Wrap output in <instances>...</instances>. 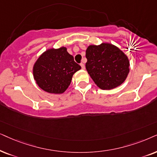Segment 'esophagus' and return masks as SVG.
Listing matches in <instances>:
<instances>
[{"label": "esophagus", "instance_id": "esophagus-1", "mask_svg": "<svg viewBox=\"0 0 157 157\" xmlns=\"http://www.w3.org/2000/svg\"><path fill=\"white\" fill-rule=\"evenodd\" d=\"M80 66H81V67H82V70H85V66L84 64L81 63V64H80Z\"/></svg>", "mask_w": 157, "mask_h": 157}]
</instances>
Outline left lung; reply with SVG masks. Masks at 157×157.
Masks as SVG:
<instances>
[{"instance_id":"1","label":"left lung","mask_w":157,"mask_h":157,"mask_svg":"<svg viewBox=\"0 0 157 157\" xmlns=\"http://www.w3.org/2000/svg\"><path fill=\"white\" fill-rule=\"evenodd\" d=\"M85 56L86 70L99 88H116L126 80L130 71L128 57L113 44L89 45Z\"/></svg>"}]
</instances>
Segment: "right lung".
Listing matches in <instances>:
<instances>
[{"mask_svg":"<svg viewBox=\"0 0 157 157\" xmlns=\"http://www.w3.org/2000/svg\"><path fill=\"white\" fill-rule=\"evenodd\" d=\"M81 67L65 47L50 48L39 56L33 66V76L44 91L62 94L70 86L72 76Z\"/></svg>","mask_w":157,"mask_h":157,"instance_id":"add662e5","label":"right lung"}]
</instances>
